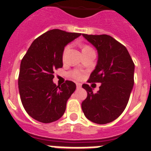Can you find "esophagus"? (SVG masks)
Here are the masks:
<instances>
[{"label":"esophagus","instance_id":"esophagus-1","mask_svg":"<svg viewBox=\"0 0 151 151\" xmlns=\"http://www.w3.org/2000/svg\"><path fill=\"white\" fill-rule=\"evenodd\" d=\"M81 87H82V85L80 83H76V88L77 89H80L81 88Z\"/></svg>","mask_w":151,"mask_h":151}]
</instances>
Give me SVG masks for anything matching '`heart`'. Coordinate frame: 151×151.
Here are the masks:
<instances>
[{
	"instance_id": "1",
	"label": "heart",
	"mask_w": 151,
	"mask_h": 151,
	"mask_svg": "<svg viewBox=\"0 0 151 151\" xmlns=\"http://www.w3.org/2000/svg\"><path fill=\"white\" fill-rule=\"evenodd\" d=\"M69 46H67L66 47V48H65V50H64V54H65V53H66V50H67L68 49H69ZM88 47H90L87 46V45H85V46H83V48H82V49L88 48ZM72 76H73L74 77V78H81V77L82 76V73H80V72H78V71L73 72V73H72Z\"/></svg>"
}]
</instances>
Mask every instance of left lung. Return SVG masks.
<instances>
[{"instance_id": "obj_1", "label": "left lung", "mask_w": 151, "mask_h": 151, "mask_svg": "<svg viewBox=\"0 0 151 151\" xmlns=\"http://www.w3.org/2000/svg\"><path fill=\"white\" fill-rule=\"evenodd\" d=\"M97 49L98 58L88 82H100L94 93L87 84L82 88L88 96L82 103L86 118L97 124H106L118 118L125 109L134 85V64L126 47L107 35L82 34Z\"/></svg>"}]
</instances>
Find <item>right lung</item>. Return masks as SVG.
Listing matches in <instances>:
<instances>
[{"label": "right lung", "mask_w": 151, "mask_h": 151, "mask_svg": "<svg viewBox=\"0 0 151 151\" xmlns=\"http://www.w3.org/2000/svg\"><path fill=\"white\" fill-rule=\"evenodd\" d=\"M81 35L52 29L33 41L20 64L19 91L26 111L43 123L58 120L66 110V102L76 88L71 81L57 86L54 70L63 67L64 47Z\"/></svg>", "instance_id": "obj_1"}]
</instances>
